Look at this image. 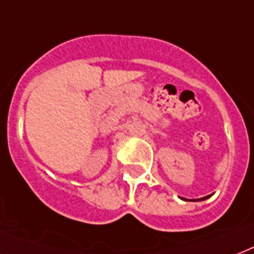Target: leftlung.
Returning <instances> with one entry per match:
<instances>
[{
    "label": "left lung",
    "instance_id": "obj_1",
    "mask_svg": "<svg viewBox=\"0 0 254 254\" xmlns=\"http://www.w3.org/2000/svg\"><path fill=\"white\" fill-rule=\"evenodd\" d=\"M209 197H211V194H209V195H206V197H203V198H198V199H194V201H202V199H206V198H209ZM181 199H184V201H188L187 198H183V197H181Z\"/></svg>",
    "mask_w": 254,
    "mask_h": 254
}]
</instances>
